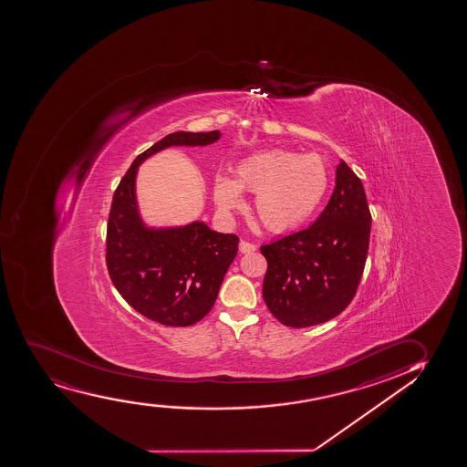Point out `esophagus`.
Here are the masks:
<instances>
[{
	"instance_id": "obj_1",
	"label": "esophagus",
	"mask_w": 467,
	"mask_h": 467,
	"mask_svg": "<svg viewBox=\"0 0 467 467\" xmlns=\"http://www.w3.org/2000/svg\"><path fill=\"white\" fill-rule=\"evenodd\" d=\"M254 251H257L255 244H253V243L240 242V253L251 254L254 253Z\"/></svg>"
}]
</instances>
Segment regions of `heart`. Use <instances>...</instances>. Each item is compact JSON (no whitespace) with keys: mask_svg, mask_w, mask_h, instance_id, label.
<instances>
[{"mask_svg":"<svg viewBox=\"0 0 467 467\" xmlns=\"http://www.w3.org/2000/svg\"><path fill=\"white\" fill-rule=\"evenodd\" d=\"M328 170L317 154L265 150L244 157L235 179L216 174L212 182L214 204L223 213L243 205V192L255 194L254 209L271 232L304 224L317 212L328 190Z\"/></svg>","mask_w":467,"mask_h":467,"instance_id":"heart-1","label":"heart"}]
</instances>
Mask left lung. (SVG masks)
Returning <instances> with one entry per match:
<instances>
[{
    "instance_id": "left-lung-1",
    "label": "left lung",
    "mask_w": 467,
    "mask_h": 467,
    "mask_svg": "<svg viewBox=\"0 0 467 467\" xmlns=\"http://www.w3.org/2000/svg\"><path fill=\"white\" fill-rule=\"evenodd\" d=\"M370 221L363 183L339 161L332 198L317 220L260 247L268 262L263 299L277 321L310 327L350 304L365 269Z\"/></svg>"
}]
</instances>
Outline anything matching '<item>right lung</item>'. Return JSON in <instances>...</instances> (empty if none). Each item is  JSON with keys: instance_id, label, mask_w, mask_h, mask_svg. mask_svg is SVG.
<instances>
[{"instance_id": "add662e5", "label": "right lung", "mask_w": 467, "mask_h": 467, "mask_svg": "<svg viewBox=\"0 0 467 467\" xmlns=\"http://www.w3.org/2000/svg\"><path fill=\"white\" fill-rule=\"evenodd\" d=\"M220 130L172 132L141 152L115 190L108 223L109 275L140 315L171 327H188L212 310L238 253V236L204 221L176 227L146 224L137 201V172L150 156L171 146H207Z\"/></svg>"}]
</instances>
